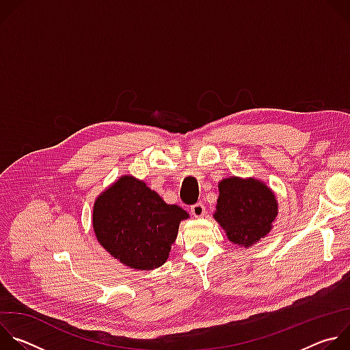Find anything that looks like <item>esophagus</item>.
<instances>
[{
    "label": "esophagus",
    "instance_id": "obj_1",
    "mask_svg": "<svg viewBox=\"0 0 350 350\" xmlns=\"http://www.w3.org/2000/svg\"><path fill=\"white\" fill-rule=\"evenodd\" d=\"M191 213L193 217H202L206 213L205 205L204 204H195L191 206Z\"/></svg>",
    "mask_w": 350,
    "mask_h": 350
}]
</instances>
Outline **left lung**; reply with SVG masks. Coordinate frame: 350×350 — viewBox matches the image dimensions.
<instances>
[{"mask_svg": "<svg viewBox=\"0 0 350 350\" xmlns=\"http://www.w3.org/2000/svg\"><path fill=\"white\" fill-rule=\"evenodd\" d=\"M277 215L275 193L265 181L231 176L219 183L213 217L237 246L251 247L266 238Z\"/></svg>", "mask_w": 350, "mask_h": 350, "instance_id": "obj_1", "label": "left lung"}]
</instances>
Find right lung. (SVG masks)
<instances>
[{
	"mask_svg": "<svg viewBox=\"0 0 350 350\" xmlns=\"http://www.w3.org/2000/svg\"><path fill=\"white\" fill-rule=\"evenodd\" d=\"M189 215L169 205L131 174L120 176L99 193L92 208V230L108 254L134 270L165 265L178 226Z\"/></svg>",
	"mask_w": 350,
	"mask_h": 350,
	"instance_id": "right-lung-1",
	"label": "right lung"
}]
</instances>
